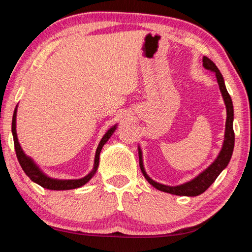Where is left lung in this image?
<instances>
[{"label":"left lung","mask_w":252,"mask_h":252,"mask_svg":"<svg viewBox=\"0 0 252 252\" xmlns=\"http://www.w3.org/2000/svg\"><path fill=\"white\" fill-rule=\"evenodd\" d=\"M202 65L206 69L214 72L217 77V82L219 85L220 93H221L222 98L226 105L227 110V119H226V129H224V138L222 143V147L220 149L218 156L216 159L211 162V164L207 167L205 170H202L200 174H198L195 178L189 180L187 183L177 185V186H168V185L159 184L153 180L147 175L146 170H145L144 162H143V152L138 146V156H139V166L142 169V173L144 177L147 179V182L155 187L156 189L164 192L171 193V195L176 196H188V197H195L200 195V193L205 192L208 189L211 184L217 179L220 173L228 166L229 161L231 159L233 147H235V131H233V105L230 95L228 94V91L224 85V81L221 73L218 69L217 66L208 57H202Z\"/></svg>","instance_id":"8db88e82"}]
</instances>
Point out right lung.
Instances as JSON below:
<instances>
[{"label":"right lung","instance_id":"1","mask_svg":"<svg viewBox=\"0 0 252 252\" xmlns=\"http://www.w3.org/2000/svg\"><path fill=\"white\" fill-rule=\"evenodd\" d=\"M16 113H17V105L14 110V114H13V119H12V134H13V139H14V147H15V153L17 156V159H19L20 165L22 169L24 170V173L28 175V177L34 182L35 184L39 185L43 188L50 189V190H69V189H75L84 186V185L87 184L90 180L94 177L96 174L97 168H98L99 165V155L101 152V148H103L104 145L107 143V140L110 138L115 130L117 129V124H115L113 127L106 131L103 138L100 139V142L97 146L96 153H95V158H94V167L91 170V173L86 175L85 177L79 178V179H56L52 178L50 176H47L45 173H43V170L39 168L36 162H35L32 158L26 155L23 149H22L21 145L19 143V139H17V134H16Z\"/></svg>","mask_w":252,"mask_h":252}]
</instances>
